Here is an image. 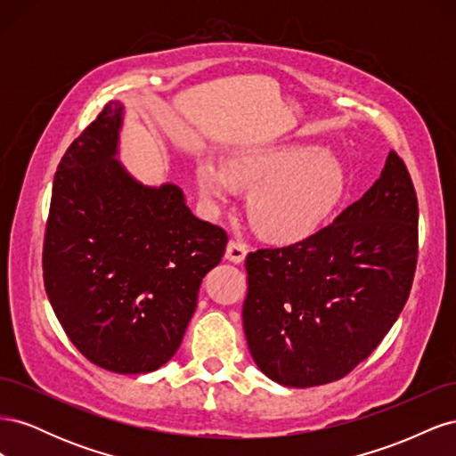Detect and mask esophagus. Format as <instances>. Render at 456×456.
<instances>
[{
    "label": "esophagus",
    "instance_id": "34e87169",
    "mask_svg": "<svg viewBox=\"0 0 456 456\" xmlns=\"http://www.w3.org/2000/svg\"><path fill=\"white\" fill-rule=\"evenodd\" d=\"M226 260L233 262V265H241L247 256V245L241 241H230L226 245Z\"/></svg>",
    "mask_w": 456,
    "mask_h": 456
}]
</instances>
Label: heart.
<instances>
[{"label": "heart", "instance_id": "1", "mask_svg": "<svg viewBox=\"0 0 456 456\" xmlns=\"http://www.w3.org/2000/svg\"><path fill=\"white\" fill-rule=\"evenodd\" d=\"M196 183L211 207L232 203L236 184L251 188L247 213L266 238L300 241L320 230L346 194L348 176L333 151L314 144H268L233 154L226 167L205 156Z\"/></svg>", "mask_w": 456, "mask_h": 456}]
</instances>
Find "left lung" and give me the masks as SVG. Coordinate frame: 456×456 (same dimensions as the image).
Wrapping results in <instances>:
<instances>
[{
  "mask_svg": "<svg viewBox=\"0 0 456 456\" xmlns=\"http://www.w3.org/2000/svg\"><path fill=\"white\" fill-rule=\"evenodd\" d=\"M417 240L415 188L390 151L375 184L333 224L247 255L243 330L258 369L291 388L348 375L402 314Z\"/></svg>",
  "mask_w": 456,
  "mask_h": 456,
  "instance_id": "left-lung-1",
  "label": "left lung"
}]
</instances>
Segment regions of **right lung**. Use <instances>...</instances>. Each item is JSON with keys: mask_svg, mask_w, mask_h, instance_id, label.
Instances as JSON below:
<instances>
[{"mask_svg": "<svg viewBox=\"0 0 456 456\" xmlns=\"http://www.w3.org/2000/svg\"><path fill=\"white\" fill-rule=\"evenodd\" d=\"M123 118L110 101L59 163L44 281L74 346L106 370L136 375L181 346L228 236L191 213L176 184H142L123 167Z\"/></svg>", "mask_w": 456, "mask_h": 456, "instance_id": "1", "label": "right lung"}]
</instances>
